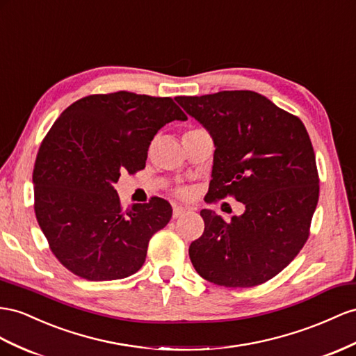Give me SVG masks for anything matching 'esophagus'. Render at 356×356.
<instances>
[{"mask_svg":"<svg viewBox=\"0 0 356 356\" xmlns=\"http://www.w3.org/2000/svg\"><path fill=\"white\" fill-rule=\"evenodd\" d=\"M188 212V209L181 207V206H175L172 207V218H180L184 213Z\"/></svg>","mask_w":356,"mask_h":356,"instance_id":"esophagus-1","label":"esophagus"}]
</instances>
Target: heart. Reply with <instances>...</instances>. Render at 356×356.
<instances>
[{
    "label": "heart",
    "mask_w": 356,
    "mask_h": 356,
    "mask_svg": "<svg viewBox=\"0 0 356 356\" xmlns=\"http://www.w3.org/2000/svg\"><path fill=\"white\" fill-rule=\"evenodd\" d=\"M188 194H189V193H188L186 189H179V191H177V195H180V197H188Z\"/></svg>",
    "instance_id": "b5f03b06"
}]
</instances>
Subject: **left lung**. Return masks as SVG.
<instances>
[{
	"label": "left lung",
	"instance_id": "obj_1",
	"mask_svg": "<svg viewBox=\"0 0 356 356\" xmlns=\"http://www.w3.org/2000/svg\"><path fill=\"white\" fill-rule=\"evenodd\" d=\"M215 144L209 202L245 204L225 222L203 209L204 232L191 243L200 277L225 287H254L273 278L302 250L318 202V175L304 123L250 90L179 96Z\"/></svg>",
	"mask_w": 356,
	"mask_h": 356
}]
</instances>
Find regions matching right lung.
I'll list each match as a JSON object with an SVG mask.
<instances>
[{
  "label": "right lung",
  "mask_w": 356,
  "mask_h": 356,
  "mask_svg": "<svg viewBox=\"0 0 356 356\" xmlns=\"http://www.w3.org/2000/svg\"><path fill=\"white\" fill-rule=\"evenodd\" d=\"M171 97L117 91L91 95L61 113L35 158L34 212L63 266L90 281L132 275L149 241L171 220L163 198L123 211L114 185L145 167L153 136L186 120Z\"/></svg>",
  "instance_id": "obj_1"
}]
</instances>
